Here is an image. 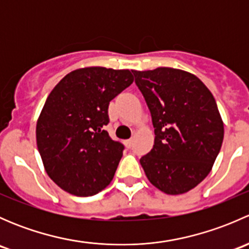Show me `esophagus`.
I'll use <instances>...</instances> for the list:
<instances>
[{
  "mask_svg": "<svg viewBox=\"0 0 249 249\" xmlns=\"http://www.w3.org/2000/svg\"><path fill=\"white\" fill-rule=\"evenodd\" d=\"M125 144H126L127 148H131L132 144H134V139H130V140L125 141Z\"/></svg>",
  "mask_w": 249,
  "mask_h": 249,
  "instance_id": "esophagus-1",
  "label": "esophagus"
}]
</instances>
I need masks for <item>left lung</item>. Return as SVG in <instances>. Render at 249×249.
Masks as SVG:
<instances>
[{"label": "left lung", "mask_w": 249, "mask_h": 249, "mask_svg": "<svg viewBox=\"0 0 249 249\" xmlns=\"http://www.w3.org/2000/svg\"><path fill=\"white\" fill-rule=\"evenodd\" d=\"M152 115L154 145L140 159L154 187L170 195L202 182L219 154L224 125L205 84L182 70L132 71Z\"/></svg>", "instance_id": "left-lung-1"}]
</instances>
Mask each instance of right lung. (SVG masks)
<instances>
[{
    "label": "right lung",
    "mask_w": 249,
    "mask_h": 249,
    "mask_svg": "<svg viewBox=\"0 0 249 249\" xmlns=\"http://www.w3.org/2000/svg\"><path fill=\"white\" fill-rule=\"evenodd\" d=\"M134 82L129 70L87 67L57 83L36 127L46 171L61 189L77 196L97 194L113 179L124 144L110 139L109 102Z\"/></svg>",
    "instance_id": "1"
}]
</instances>
